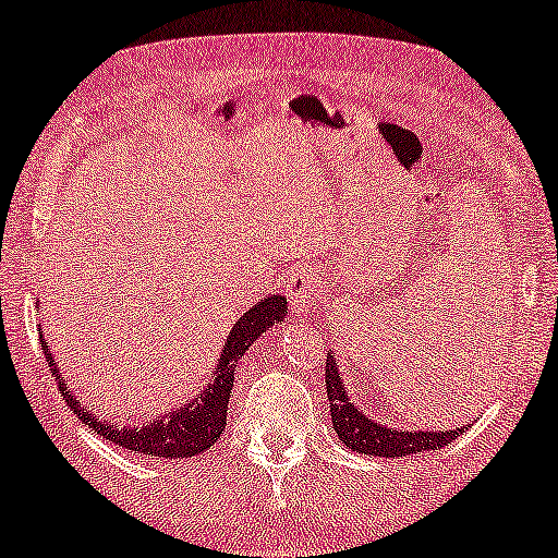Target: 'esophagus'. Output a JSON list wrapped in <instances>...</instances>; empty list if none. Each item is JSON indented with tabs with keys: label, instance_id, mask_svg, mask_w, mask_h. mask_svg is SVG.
Returning a JSON list of instances; mask_svg holds the SVG:
<instances>
[{
	"label": "esophagus",
	"instance_id": "34e87169",
	"mask_svg": "<svg viewBox=\"0 0 558 558\" xmlns=\"http://www.w3.org/2000/svg\"><path fill=\"white\" fill-rule=\"evenodd\" d=\"M289 302L296 315H307V312H315L323 307V289H319L315 274L310 271H296L292 279H289Z\"/></svg>",
	"mask_w": 558,
	"mask_h": 558
}]
</instances>
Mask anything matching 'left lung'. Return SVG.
<instances>
[{
  "label": "left lung",
  "instance_id": "1",
  "mask_svg": "<svg viewBox=\"0 0 558 558\" xmlns=\"http://www.w3.org/2000/svg\"><path fill=\"white\" fill-rule=\"evenodd\" d=\"M325 386L327 399H330L332 429L345 449H353L355 454L373 457H407L418 452H432V449L447 447L449 441L460 437L468 426H457L449 432L437 429H396L371 418L345 391V380L340 378V365L335 361L332 350H327L325 365Z\"/></svg>",
  "mask_w": 558,
  "mask_h": 558
}]
</instances>
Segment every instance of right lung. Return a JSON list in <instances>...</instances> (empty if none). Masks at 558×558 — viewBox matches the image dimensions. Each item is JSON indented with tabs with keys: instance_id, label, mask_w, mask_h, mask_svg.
Wrapping results in <instances>:
<instances>
[{
	"instance_id": "obj_1",
	"label": "right lung",
	"mask_w": 558,
	"mask_h": 558,
	"mask_svg": "<svg viewBox=\"0 0 558 558\" xmlns=\"http://www.w3.org/2000/svg\"><path fill=\"white\" fill-rule=\"evenodd\" d=\"M287 317V296L271 294L256 302L248 312H243L239 323L226 335V345L220 350L216 368H213L208 384L201 391L182 403L178 409L165 411L144 424H126L121 426L111 418H98L94 409H88L78 396L71 391L68 380L60 376L56 357L50 353L48 340L40 332V345L48 357L52 376L58 380L60 393L68 401L73 414H78L83 424H88L104 439L113 441L121 449L136 454H149L157 460H187L197 457L216 445L220 434L226 429L228 416V399L233 393V373L243 353L262 338V335L274 325H281Z\"/></svg>"
}]
</instances>
